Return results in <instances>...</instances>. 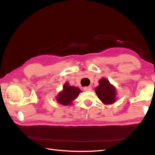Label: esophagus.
Instances as JSON below:
<instances>
[{
	"label": "esophagus",
	"mask_w": 155,
	"mask_h": 155,
	"mask_svg": "<svg viewBox=\"0 0 155 155\" xmlns=\"http://www.w3.org/2000/svg\"><path fill=\"white\" fill-rule=\"evenodd\" d=\"M84 90L85 91H91L92 90V87L91 86H89V87H84Z\"/></svg>",
	"instance_id": "1"
}]
</instances>
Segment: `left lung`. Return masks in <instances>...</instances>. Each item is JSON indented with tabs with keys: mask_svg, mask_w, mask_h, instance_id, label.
<instances>
[{
	"mask_svg": "<svg viewBox=\"0 0 155 155\" xmlns=\"http://www.w3.org/2000/svg\"><path fill=\"white\" fill-rule=\"evenodd\" d=\"M98 86L95 88L98 98L104 104H111L116 102L117 89L114 85L110 83L106 78H102L98 81Z\"/></svg>",
	"mask_w": 155,
	"mask_h": 155,
	"instance_id": "left-lung-1",
	"label": "left lung"
}]
</instances>
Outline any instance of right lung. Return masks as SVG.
Here are the masks:
<instances>
[{
  "mask_svg": "<svg viewBox=\"0 0 155 155\" xmlns=\"http://www.w3.org/2000/svg\"><path fill=\"white\" fill-rule=\"evenodd\" d=\"M82 91L77 87L71 86L68 83H65L62 87V90L60 91L56 97L57 103L63 106H71L76 98H77Z\"/></svg>",
  "mask_w": 155,
  "mask_h": 155,
  "instance_id": "obj_1",
  "label": "right lung"
}]
</instances>
